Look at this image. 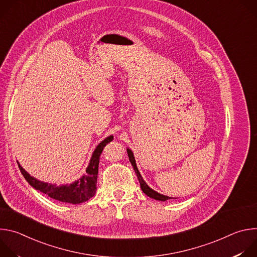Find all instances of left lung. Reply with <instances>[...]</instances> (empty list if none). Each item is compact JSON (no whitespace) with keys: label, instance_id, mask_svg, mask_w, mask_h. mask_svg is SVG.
Returning a JSON list of instances; mask_svg holds the SVG:
<instances>
[{"label":"left lung","instance_id":"obj_1","mask_svg":"<svg viewBox=\"0 0 257 257\" xmlns=\"http://www.w3.org/2000/svg\"><path fill=\"white\" fill-rule=\"evenodd\" d=\"M127 154H128V157H129V161H130V163H131V165H132V167H133V169H134V171H135V173H136V176H137V178H138V181H139V183H140L141 190H142L146 195L150 196L151 198L156 199V200L166 201V200H168V199H171L172 197L163 195V194H161V193H159V192L153 190L148 184H146L145 181L142 179V177H141V175H140V173H139V171H138V169H137V166H136V163H135V159H134V155H133L132 151L129 150V149H127Z\"/></svg>","mask_w":257,"mask_h":257}]
</instances>
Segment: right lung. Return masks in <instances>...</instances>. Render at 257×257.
<instances>
[{"label": "right lung", "instance_id": "1", "mask_svg": "<svg viewBox=\"0 0 257 257\" xmlns=\"http://www.w3.org/2000/svg\"><path fill=\"white\" fill-rule=\"evenodd\" d=\"M114 139L113 135L106 137L103 139L95 148L90 163L86 169V174H84L79 180L71 183V184L61 185L58 186L56 184H51V183L42 182L38 179L30 176L18 163L19 169L25 180L29 184L36 190H40L41 192L49 195L51 198L72 203V204H78L87 201L91 198L96 192V180H97V173H98V164H99V157L103 151L104 146L111 142Z\"/></svg>", "mask_w": 257, "mask_h": 257}]
</instances>
